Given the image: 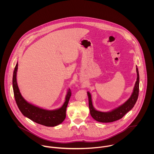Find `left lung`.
Masks as SVG:
<instances>
[{
    "label": "left lung",
    "instance_id": "1",
    "mask_svg": "<svg viewBox=\"0 0 154 154\" xmlns=\"http://www.w3.org/2000/svg\"><path fill=\"white\" fill-rule=\"evenodd\" d=\"M137 79L133 89L131 97L123 105L110 112H101L95 110L93 106L90 93L88 92L89 108L90 114L92 118L96 121L102 123H110L122 119L128 111L132 109L136 103L139 95V75L138 69L136 67Z\"/></svg>",
    "mask_w": 154,
    "mask_h": 154
}]
</instances>
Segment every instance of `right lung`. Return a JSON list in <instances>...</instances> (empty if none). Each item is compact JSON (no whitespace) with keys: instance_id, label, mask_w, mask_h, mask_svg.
<instances>
[{"instance_id":"1","label":"right lung","mask_w":154,"mask_h":154,"mask_svg":"<svg viewBox=\"0 0 154 154\" xmlns=\"http://www.w3.org/2000/svg\"><path fill=\"white\" fill-rule=\"evenodd\" d=\"M17 69L18 63L14 71L12 84L15 99L22 114L37 123L48 127L56 126L62 123L66 118V108L72 94L70 89H68L66 101L60 109L55 110H47L39 108L29 104L22 97L17 82Z\"/></svg>"}]
</instances>
